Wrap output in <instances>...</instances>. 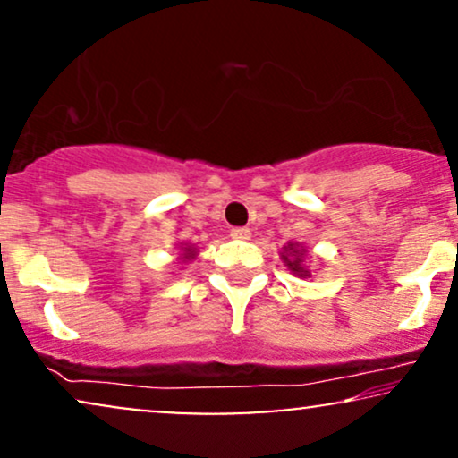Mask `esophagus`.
<instances>
[{
    "label": "esophagus",
    "instance_id": "esophagus-1",
    "mask_svg": "<svg viewBox=\"0 0 458 458\" xmlns=\"http://www.w3.org/2000/svg\"><path fill=\"white\" fill-rule=\"evenodd\" d=\"M231 238H233V240H250V229H248V227H233V229H231Z\"/></svg>",
    "mask_w": 458,
    "mask_h": 458
}]
</instances>
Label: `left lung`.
I'll return each instance as SVG.
<instances>
[{
  "mask_svg": "<svg viewBox=\"0 0 458 458\" xmlns=\"http://www.w3.org/2000/svg\"><path fill=\"white\" fill-rule=\"evenodd\" d=\"M280 257L286 267H289L295 276H299V278H310V276H312L306 267V261H303V259H306V248L297 244V242H289V244L282 248Z\"/></svg>",
  "mask_w": 458,
  "mask_h": 458,
  "instance_id": "8db88e82",
  "label": "left lung"
}]
</instances>
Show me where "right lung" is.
Listing matches in <instances>:
<instances>
[{
  "mask_svg": "<svg viewBox=\"0 0 458 458\" xmlns=\"http://www.w3.org/2000/svg\"><path fill=\"white\" fill-rule=\"evenodd\" d=\"M182 250H184L182 259H186V261H191V259H195V255H197V250H195L193 246H186V244H182Z\"/></svg>",
  "mask_w": 458,
  "mask_h": 458,
  "instance_id": "add662e5",
  "label": "right lung"
}]
</instances>
